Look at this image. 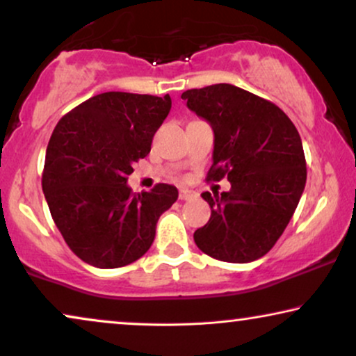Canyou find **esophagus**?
Segmentation results:
<instances>
[{"mask_svg":"<svg viewBox=\"0 0 356 356\" xmlns=\"http://www.w3.org/2000/svg\"><path fill=\"white\" fill-rule=\"evenodd\" d=\"M196 195L195 193L191 191V189H179V193H178V197L181 201H188V200H193V197H195Z\"/></svg>","mask_w":356,"mask_h":356,"instance_id":"esophagus-1","label":"esophagus"}]
</instances>
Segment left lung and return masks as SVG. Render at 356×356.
Returning a JSON list of instances; mask_svg holds the SVG:
<instances>
[{
  "label": "left lung",
  "instance_id": "8db88e82",
  "mask_svg": "<svg viewBox=\"0 0 356 356\" xmlns=\"http://www.w3.org/2000/svg\"><path fill=\"white\" fill-rule=\"evenodd\" d=\"M186 106L214 129L207 181L230 189L202 200L211 218L195 232L206 255L248 263L266 255L284 232L306 186V156L298 129L278 106L227 83L188 90Z\"/></svg>",
  "mask_w": 356,
  "mask_h": 356
}]
</instances>
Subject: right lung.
I'll use <instances>...</instances> for the list:
<instances>
[{
  "label": "right lung",
  "mask_w": 356,
  "mask_h": 356,
  "mask_svg": "<svg viewBox=\"0 0 356 356\" xmlns=\"http://www.w3.org/2000/svg\"><path fill=\"white\" fill-rule=\"evenodd\" d=\"M172 98L108 91L67 113L45 154L42 189L70 250L96 268L136 261L155 238L159 218L178 189L159 183L150 193L127 186L132 165L149 155Z\"/></svg>",
  "instance_id": "right-lung-1"
}]
</instances>
